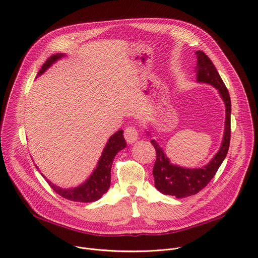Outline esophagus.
I'll return each mask as SVG.
<instances>
[{"label": "esophagus", "instance_id": "1", "mask_svg": "<svg viewBox=\"0 0 258 258\" xmlns=\"http://www.w3.org/2000/svg\"><path fill=\"white\" fill-rule=\"evenodd\" d=\"M124 138L128 144L135 143L139 138L137 128L135 126H127L124 131Z\"/></svg>", "mask_w": 258, "mask_h": 258}]
</instances>
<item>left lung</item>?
<instances>
[{
    "instance_id": "left-lung-1",
    "label": "left lung",
    "mask_w": 258,
    "mask_h": 258,
    "mask_svg": "<svg viewBox=\"0 0 258 258\" xmlns=\"http://www.w3.org/2000/svg\"><path fill=\"white\" fill-rule=\"evenodd\" d=\"M197 82L213 86L219 93L226 105V122L223 143L212 160L201 168H185L171 164L163 150L155 140L151 141L156 151V161L153 167V176L156 189L164 195L176 198H185L197 194L215 175L220 164L226 158L231 139V99L230 94L222 78L208 56L202 52H196Z\"/></svg>"
}]
</instances>
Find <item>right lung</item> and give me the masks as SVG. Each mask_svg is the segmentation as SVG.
Segmentation results:
<instances>
[{"label":"right lung","mask_w":258,"mask_h":258,"mask_svg":"<svg viewBox=\"0 0 258 258\" xmlns=\"http://www.w3.org/2000/svg\"><path fill=\"white\" fill-rule=\"evenodd\" d=\"M64 57V54L58 53L52 55L47 59V61L43 64L41 70L38 73V77L43 73L57 60ZM36 77V78H38ZM123 131H118L114 135L110 137L108 140L103 153L99 159L97 167L91 174V176L77 188L73 189H62L54 183H52L47 177L45 179L49 183V186L61 197L76 202H94L100 199L103 194H105L110 187V179H111V166L115 155L126 147L125 140L122 135ZM38 167V166H36Z\"/></svg>","instance_id":"add662e5"}]
</instances>
